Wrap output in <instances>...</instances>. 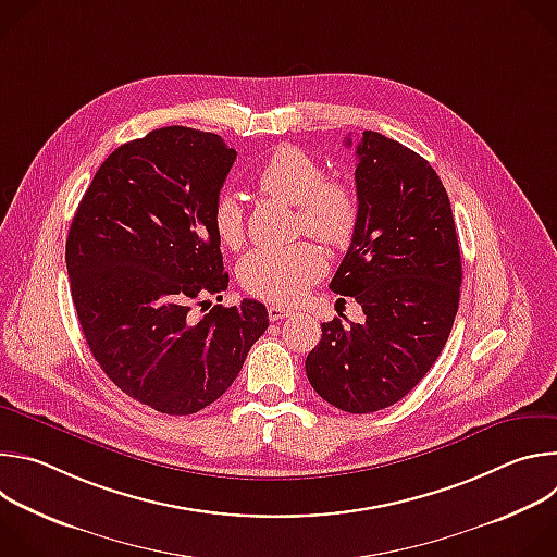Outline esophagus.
<instances>
[{"mask_svg": "<svg viewBox=\"0 0 557 557\" xmlns=\"http://www.w3.org/2000/svg\"><path fill=\"white\" fill-rule=\"evenodd\" d=\"M293 314V310L290 308H286V306H269V320L271 322H282V320H286V317H290Z\"/></svg>", "mask_w": 557, "mask_h": 557, "instance_id": "1", "label": "esophagus"}]
</instances>
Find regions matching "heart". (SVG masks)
Instances as JSON below:
<instances>
[{
	"instance_id": "heart-1",
	"label": "heart",
	"mask_w": 557,
	"mask_h": 557,
	"mask_svg": "<svg viewBox=\"0 0 557 557\" xmlns=\"http://www.w3.org/2000/svg\"><path fill=\"white\" fill-rule=\"evenodd\" d=\"M256 187L275 200L297 207L299 226L326 245H344L355 231L359 202L355 191L326 181L324 168L295 145H280L260 168ZM213 231L218 240L237 249L245 240V213L235 196L222 194L213 205ZM326 273V258L314 245L299 243L286 249H256L240 267L243 288L273 304H295Z\"/></svg>"
}]
</instances>
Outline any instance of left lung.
<instances>
[{"label":"left lung","mask_w":557,"mask_h":557,"mask_svg":"<svg viewBox=\"0 0 557 557\" xmlns=\"http://www.w3.org/2000/svg\"><path fill=\"white\" fill-rule=\"evenodd\" d=\"M355 153L359 213L331 288L366 320L322 324L306 376L331 406L368 414L404 399L438 359L462 267L447 191L425 158L372 129Z\"/></svg>","instance_id":"1"}]
</instances>
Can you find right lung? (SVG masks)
Segmentation results:
<instances>
[{
	"mask_svg": "<svg viewBox=\"0 0 557 557\" xmlns=\"http://www.w3.org/2000/svg\"><path fill=\"white\" fill-rule=\"evenodd\" d=\"M235 156L211 132L153 129L106 158L70 224V293L92 357L156 412L220 399L269 329L256 299L189 314L228 286L211 215Z\"/></svg>",
	"mask_w": 557,
	"mask_h": 557,
	"instance_id": "right-lung-1",
	"label": "right lung"
}]
</instances>
